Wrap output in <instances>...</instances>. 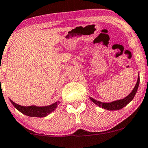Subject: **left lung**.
<instances>
[{
    "instance_id": "1",
    "label": "left lung",
    "mask_w": 148,
    "mask_h": 148,
    "mask_svg": "<svg viewBox=\"0 0 148 148\" xmlns=\"http://www.w3.org/2000/svg\"><path fill=\"white\" fill-rule=\"evenodd\" d=\"M139 84H140V77H138V81H137L136 84H135V87L132 89V92L126 97L123 98L122 99H118V100L112 101L111 102H99V101L96 100L94 98L89 97V99L92 101L95 104H97V106H99V107H102V108L104 109V110H110V111H114V110H119L123 108L124 107L127 105V104H129L131 101L133 99L134 97L136 95V92L138 91Z\"/></svg>"
}]
</instances>
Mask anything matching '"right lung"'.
<instances>
[{
	"mask_svg": "<svg viewBox=\"0 0 148 148\" xmlns=\"http://www.w3.org/2000/svg\"><path fill=\"white\" fill-rule=\"evenodd\" d=\"M10 102L13 104V105L25 115L29 116V117H45L49 114L54 111L58 107V104H59L60 102H57L53 103L50 105L44 106V107H38V106L32 105L28 106V107H24V106L19 105L16 104L14 102L10 99Z\"/></svg>",
	"mask_w": 148,
	"mask_h": 148,
	"instance_id": "1",
	"label": "right lung"
}]
</instances>
